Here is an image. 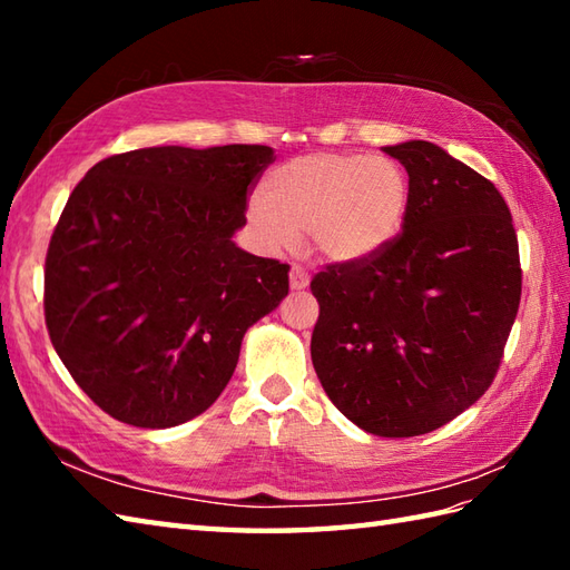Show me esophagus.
Here are the masks:
<instances>
[{
    "label": "esophagus",
    "instance_id": "esophagus-1",
    "mask_svg": "<svg viewBox=\"0 0 570 570\" xmlns=\"http://www.w3.org/2000/svg\"><path fill=\"white\" fill-rule=\"evenodd\" d=\"M288 276H292V288H296V292H301V288H306L308 282H311L308 272L301 264H294L292 266V274H288Z\"/></svg>",
    "mask_w": 570,
    "mask_h": 570
}]
</instances>
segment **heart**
Masks as SVG:
<instances>
[{
  "instance_id": "1",
  "label": "heart",
  "mask_w": 570,
  "mask_h": 570,
  "mask_svg": "<svg viewBox=\"0 0 570 570\" xmlns=\"http://www.w3.org/2000/svg\"><path fill=\"white\" fill-rule=\"evenodd\" d=\"M406 205L409 180L396 161L318 151L272 171L247 213L266 247H296L308 229L323 257L350 262L384 247L402 229Z\"/></svg>"
}]
</instances>
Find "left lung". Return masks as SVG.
<instances>
[{
  "instance_id": "obj_1",
  "label": "left lung",
  "mask_w": 570,
  "mask_h": 570,
  "mask_svg": "<svg viewBox=\"0 0 570 570\" xmlns=\"http://www.w3.org/2000/svg\"><path fill=\"white\" fill-rule=\"evenodd\" d=\"M384 154L406 168L402 233L311 278V360L331 402L367 433L441 429L490 390L522 298L500 190L431 141Z\"/></svg>"
}]
</instances>
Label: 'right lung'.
<instances>
[{"mask_svg": "<svg viewBox=\"0 0 570 570\" xmlns=\"http://www.w3.org/2000/svg\"><path fill=\"white\" fill-rule=\"evenodd\" d=\"M274 151L259 144L107 156L48 242L43 316L70 377L105 414L168 429L203 414L252 323L288 294V264L233 233Z\"/></svg>", "mask_w": 570, "mask_h": 570, "instance_id": "1", "label": "right lung"}]
</instances>
